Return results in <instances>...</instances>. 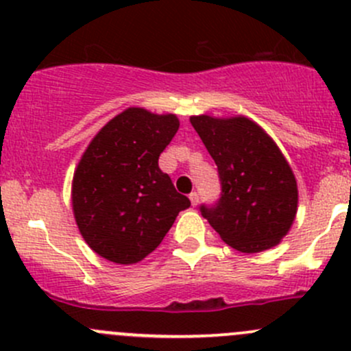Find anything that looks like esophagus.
I'll use <instances>...</instances> for the list:
<instances>
[{"label": "esophagus", "instance_id": "34e87169", "mask_svg": "<svg viewBox=\"0 0 351 351\" xmlns=\"http://www.w3.org/2000/svg\"><path fill=\"white\" fill-rule=\"evenodd\" d=\"M190 202H192V205H198V193L197 192L190 193Z\"/></svg>", "mask_w": 351, "mask_h": 351}]
</instances>
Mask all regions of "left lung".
<instances>
[{"label": "left lung", "instance_id": "8db88e82", "mask_svg": "<svg viewBox=\"0 0 351 351\" xmlns=\"http://www.w3.org/2000/svg\"><path fill=\"white\" fill-rule=\"evenodd\" d=\"M217 165L221 198L200 212L222 241L241 253L277 246L293 224L299 204L295 176L270 136L246 117H190Z\"/></svg>", "mask_w": 351, "mask_h": 351}]
</instances>
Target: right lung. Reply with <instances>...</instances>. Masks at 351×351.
Masks as SVG:
<instances>
[{
	"mask_svg": "<svg viewBox=\"0 0 351 351\" xmlns=\"http://www.w3.org/2000/svg\"><path fill=\"white\" fill-rule=\"evenodd\" d=\"M178 127L173 113L130 107L105 123L81 156L71 189L74 219L88 246L105 260H144L190 207L158 166Z\"/></svg>",
	"mask_w": 351,
	"mask_h": 351,
	"instance_id": "obj_1",
	"label": "right lung"
}]
</instances>
